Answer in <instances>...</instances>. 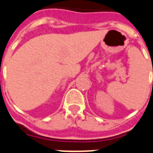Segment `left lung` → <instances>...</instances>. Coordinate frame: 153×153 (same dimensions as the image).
Segmentation results:
<instances>
[{
    "mask_svg": "<svg viewBox=\"0 0 153 153\" xmlns=\"http://www.w3.org/2000/svg\"><path fill=\"white\" fill-rule=\"evenodd\" d=\"M152 84H153V82H152Z\"/></svg>",
    "mask_w": 153,
    "mask_h": 153,
    "instance_id": "left-lung-1",
    "label": "left lung"
}]
</instances>
